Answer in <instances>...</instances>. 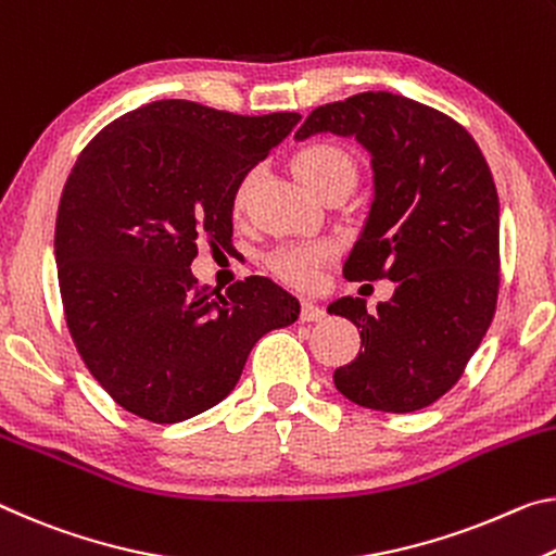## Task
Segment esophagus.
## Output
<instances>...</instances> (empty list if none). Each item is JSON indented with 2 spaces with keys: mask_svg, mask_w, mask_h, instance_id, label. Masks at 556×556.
I'll list each match as a JSON object with an SVG mask.
<instances>
[{
  "mask_svg": "<svg viewBox=\"0 0 556 556\" xmlns=\"http://www.w3.org/2000/svg\"><path fill=\"white\" fill-rule=\"evenodd\" d=\"M302 321H321L324 316H326V312L321 309L319 304H314V302H302Z\"/></svg>",
  "mask_w": 556,
  "mask_h": 556,
  "instance_id": "34e87169",
  "label": "esophagus"
}]
</instances>
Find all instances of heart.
<instances>
[{
	"label": "heart",
	"mask_w": 556,
	"mask_h": 556,
	"mask_svg": "<svg viewBox=\"0 0 556 556\" xmlns=\"http://www.w3.org/2000/svg\"><path fill=\"white\" fill-rule=\"evenodd\" d=\"M294 170L306 188L316 195L324 192L346 188L356 180V161L346 148L329 143V140H316V143L304 146L302 151L294 155ZM250 182L252 178H244L237 185L232 205L235 210H242L247 195H250ZM333 247L326 242H306V244H281L269 254V269L275 275L287 281V285L306 289L314 287L319 281L321 267L331 260Z\"/></svg>",
	"instance_id": "1"
}]
</instances>
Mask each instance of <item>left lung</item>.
I'll return each mask as SVG.
<instances>
[{
	"label": "left lung",
	"instance_id": "1",
	"mask_svg": "<svg viewBox=\"0 0 556 556\" xmlns=\"http://www.w3.org/2000/svg\"><path fill=\"white\" fill-rule=\"evenodd\" d=\"M354 136L371 153L374 202L343 277L391 279L376 312L341 296L329 314L361 329V351L333 371L364 408L410 413L435 403L463 376L495 316L500 200L490 165L460 123L389 91L314 109L296 140Z\"/></svg>",
	"mask_w": 556,
	"mask_h": 556
}]
</instances>
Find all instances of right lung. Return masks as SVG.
Listing matches in <instances>:
<instances>
[{
    "label": "right lung",
    "mask_w": 556,
    "mask_h": 556,
    "mask_svg": "<svg viewBox=\"0 0 556 556\" xmlns=\"http://www.w3.org/2000/svg\"><path fill=\"white\" fill-rule=\"evenodd\" d=\"M167 99L109 123L78 155L54 252L68 331L121 408L180 422L230 395L264 333L299 302L267 277L198 287V242H232L237 185L299 123Z\"/></svg>",
    "instance_id": "1"
}]
</instances>
